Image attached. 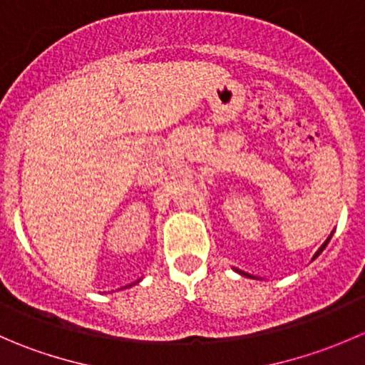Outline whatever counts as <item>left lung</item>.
Instances as JSON below:
<instances>
[{
  "instance_id": "8db88e82",
  "label": "left lung",
  "mask_w": 365,
  "mask_h": 365,
  "mask_svg": "<svg viewBox=\"0 0 365 365\" xmlns=\"http://www.w3.org/2000/svg\"><path fill=\"white\" fill-rule=\"evenodd\" d=\"M330 238H332V235H330V237H329V238H327V242H325V244H323V245H322V247H319V251L314 254V257H318V256H319V252H322V251H323V249H325V247H327V244H329V242H330ZM314 257H312V259H314ZM235 270H237V268H235ZM237 272H238V274L245 275V277H252V275L245 274V272H242V270H237Z\"/></svg>"
}]
</instances>
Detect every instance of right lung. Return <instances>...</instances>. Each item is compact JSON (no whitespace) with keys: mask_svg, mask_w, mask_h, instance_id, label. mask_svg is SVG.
<instances>
[{"mask_svg":"<svg viewBox=\"0 0 365 365\" xmlns=\"http://www.w3.org/2000/svg\"><path fill=\"white\" fill-rule=\"evenodd\" d=\"M135 282H138V281H135ZM128 286H132V284H128ZM125 288H127V286H125Z\"/></svg>","mask_w":365,"mask_h":365,"instance_id":"1","label":"right lung"}]
</instances>
